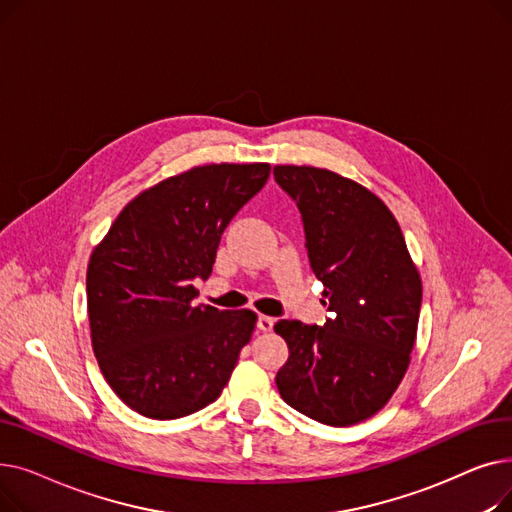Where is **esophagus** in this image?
<instances>
[{
  "label": "esophagus",
  "mask_w": 512,
  "mask_h": 512,
  "mask_svg": "<svg viewBox=\"0 0 512 512\" xmlns=\"http://www.w3.org/2000/svg\"><path fill=\"white\" fill-rule=\"evenodd\" d=\"M274 324H276V319L270 317V315H259V319H257V328L261 332H272Z\"/></svg>",
  "instance_id": "1"
}]
</instances>
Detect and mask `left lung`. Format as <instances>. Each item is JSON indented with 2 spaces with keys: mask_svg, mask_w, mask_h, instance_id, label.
Segmentation results:
<instances>
[{
  "mask_svg": "<svg viewBox=\"0 0 512 512\" xmlns=\"http://www.w3.org/2000/svg\"><path fill=\"white\" fill-rule=\"evenodd\" d=\"M274 176L301 209L330 311L324 328L274 326L290 353L276 375L280 396L319 423H361L386 407L409 369L421 276L392 211L369 188L313 166H276Z\"/></svg>",
  "mask_w": 512,
  "mask_h": 512,
  "instance_id": "8db88e82",
  "label": "left lung"
}]
</instances>
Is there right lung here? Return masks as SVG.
Returning <instances> with one entry per match:
<instances>
[{"mask_svg": "<svg viewBox=\"0 0 512 512\" xmlns=\"http://www.w3.org/2000/svg\"><path fill=\"white\" fill-rule=\"evenodd\" d=\"M270 164H207L134 197L87 267L91 344L105 382L151 419L191 415L218 398L257 313L193 305L222 232L270 178Z\"/></svg>", "mask_w": 512, "mask_h": 512, "instance_id": "1", "label": "right lung"}]
</instances>
